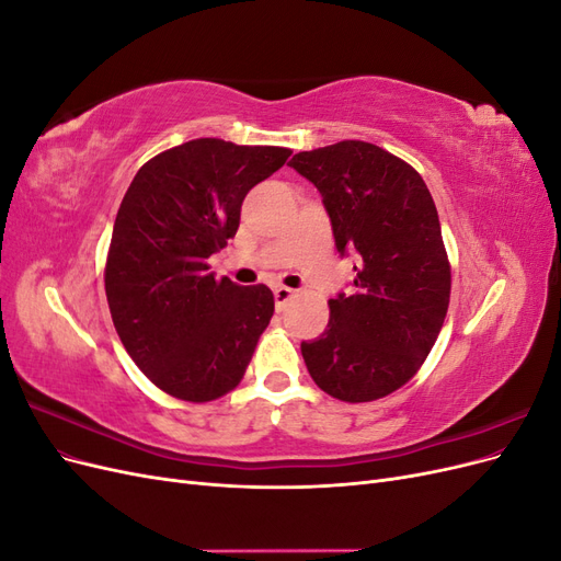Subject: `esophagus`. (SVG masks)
I'll return each mask as SVG.
<instances>
[{"label":"esophagus","instance_id":"obj_1","mask_svg":"<svg viewBox=\"0 0 561 561\" xmlns=\"http://www.w3.org/2000/svg\"><path fill=\"white\" fill-rule=\"evenodd\" d=\"M295 297V290H290V287H285V285H278L276 290H274V299H276V309H283L287 301H290Z\"/></svg>","mask_w":561,"mask_h":561}]
</instances>
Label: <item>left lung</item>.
<instances>
[{
	"label": "left lung",
	"instance_id": "1",
	"mask_svg": "<svg viewBox=\"0 0 561 561\" xmlns=\"http://www.w3.org/2000/svg\"><path fill=\"white\" fill-rule=\"evenodd\" d=\"M334 245L355 254L353 290L330 299L328 330L301 342L311 379L344 402L393 393L426 360L449 307L451 268L426 182L410 163L363 140L299 151Z\"/></svg>",
	"mask_w": 561,
	"mask_h": 561
}]
</instances>
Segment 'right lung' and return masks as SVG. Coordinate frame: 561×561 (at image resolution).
<instances>
[{"label": "right lung", "mask_w": 561, "mask_h": 561, "mask_svg": "<svg viewBox=\"0 0 561 561\" xmlns=\"http://www.w3.org/2000/svg\"><path fill=\"white\" fill-rule=\"evenodd\" d=\"M293 151L198 138L149 159L114 219L105 293L114 328L168 396L210 402L239 386L274 316L266 285L215 280L241 203Z\"/></svg>", "instance_id": "1"}]
</instances>
